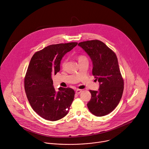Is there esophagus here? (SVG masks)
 <instances>
[{"label": "esophagus", "instance_id": "1", "mask_svg": "<svg viewBox=\"0 0 149 149\" xmlns=\"http://www.w3.org/2000/svg\"><path fill=\"white\" fill-rule=\"evenodd\" d=\"M82 90L81 89H76V94H80V93H82Z\"/></svg>", "mask_w": 149, "mask_h": 149}]
</instances>
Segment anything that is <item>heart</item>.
Instances as JSON below:
<instances>
[{
    "instance_id": "b5f03b06",
    "label": "heart",
    "mask_w": 149,
    "mask_h": 149,
    "mask_svg": "<svg viewBox=\"0 0 149 149\" xmlns=\"http://www.w3.org/2000/svg\"><path fill=\"white\" fill-rule=\"evenodd\" d=\"M85 58V56H83V55H80V56H78V61L81 60H82V59H84V58ZM65 63V61H64L63 62V64H62L63 66H64V65Z\"/></svg>"
}]
</instances>
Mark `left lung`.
Masks as SVG:
<instances>
[{
    "mask_svg": "<svg viewBox=\"0 0 149 149\" xmlns=\"http://www.w3.org/2000/svg\"><path fill=\"white\" fill-rule=\"evenodd\" d=\"M93 62V74L100 83L98 91L90 90L91 98L87 106L96 116H103L115 109L122 96L123 79L117 56L111 49L98 40L79 43Z\"/></svg>",
    "mask_w": 149,
    "mask_h": 149,
    "instance_id": "left-lung-1",
    "label": "left lung"
}]
</instances>
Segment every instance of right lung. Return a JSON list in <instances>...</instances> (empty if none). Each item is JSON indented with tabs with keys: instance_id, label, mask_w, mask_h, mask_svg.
<instances>
[{
	"instance_id": "obj_1",
	"label": "right lung",
	"mask_w": 149,
	"mask_h": 149,
	"mask_svg": "<svg viewBox=\"0 0 149 149\" xmlns=\"http://www.w3.org/2000/svg\"><path fill=\"white\" fill-rule=\"evenodd\" d=\"M77 42L51 45L33 55L24 79V88L29 103L43 119L56 121L67 115L74 97L70 88L55 91L52 76L60 70L64 55Z\"/></svg>"
}]
</instances>
